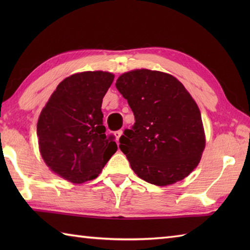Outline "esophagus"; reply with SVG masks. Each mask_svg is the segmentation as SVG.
Segmentation results:
<instances>
[{
  "label": "esophagus",
  "mask_w": 250,
  "mask_h": 250,
  "mask_svg": "<svg viewBox=\"0 0 250 250\" xmlns=\"http://www.w3.org/2000/svg\"><path fill=\"white\" fill-rule=\"evenodd\" d=\"M122 133H124V131H122V130H118V131L115 132V136H116V140L117 141L120 139V136L122 135Z\"/></svg>",
  "instance_id": "esophagus-1"
}]
</instances>
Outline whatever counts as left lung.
Returning a JSON list of instances; mask_svg holds the SVG:
<instances>
[{"label": "left lung", "instance_id": "8db88e82", "mask_svg": "<svg viewBox=\"0 0 250 250\" xmlns=\"http://www.w3.org/2000/svg\"><path fill=\"white\" fill-rule=\"evenodd\" d=\"M135 122L119 148L145 182L167 186L198 166L205 135L198 105L184 84L167 73L146 68L122 74L116 82Z\"/></svg>", "mask_w": 250, "mask_h": 250}]
</instances>
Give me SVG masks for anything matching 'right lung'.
Returning a JSON list of instances; mask_svg holds the SVG:
<instances>
[{
	"instance_id": "1",
	"label": "right lung",
	"mask_w": 250,
	"mask_h": 250,
	"mask_svg": "<svg viewBox=\"0 0 250 250\" xmlns=\"http://www.w3.org/2000/svg\"><path fill=\"white\" fill-rule=\"evenodd\" d=\"M114 75L83 72L58 84L37 121L42 158L52 172L83 184L99 176L117 151L114 135H106L101 110Z\"/></svg>"
}]
</instances>
